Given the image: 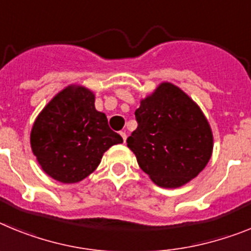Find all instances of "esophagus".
I'll list each match as a JSON object with an SVG mask.
<instances>
[{
  "instance_id": "obj_1",
  "label": "esophagus",
  "mask_w": 251,
  "mask_h": 251,
  "mask_svg": "<svg viewBox=\"0 0 251 251\" xmlns=\"http://www.w3.org/2000/svg\"><path fill=\"white\" fill-rule=\"evenodd\" d=\"M120 135H121V138H123L124 143H126V139H127V135H126L125 131H121L120 132Z\"/></svg>"
}]
</instances>
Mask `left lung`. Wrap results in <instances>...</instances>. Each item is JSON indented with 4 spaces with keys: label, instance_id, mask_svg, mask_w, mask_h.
Instances as JSON below:
<instances>
[{
    "label": "left lung",
    "instance_id": "left-lung-1",
    "mask_svg": "<svg viewBox=\"0 0 251 251\" xmlns=\"http://www.w3.org/2000/svg\"><path fill=\"white\" fill-rule=\"evenodd\" d=\"M138 127L126 140L139 167L163 188L196 178L212 154L213 136L201 108L172 83L159 84L135 111Z\"/></svg>",
    "mask_w": 251,
    "mask_h": 251
}]
</instances>
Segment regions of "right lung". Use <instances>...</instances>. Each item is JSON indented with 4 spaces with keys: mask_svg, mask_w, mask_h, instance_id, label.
Returning a JSON list of instances; mask_svg holds the SVG:
<instances>
[{
    "mask_svg": "<svg viewBox=\"0 0 251 251\" xmlns=\"http://www.w3.org/2000/svg\"><path fill=\"white\" fill-rule=\"evenodd\" d=\"M30 143L43 171L62 183H77L101 163L103 152L123 138L95 107V95L68 86L39 113Z\"/></svg>",
    "mask_w": 251,
    "mask_h": 251,
    "instance_id": "add662e5",
    "label": "right lung"
}]
</instances>
